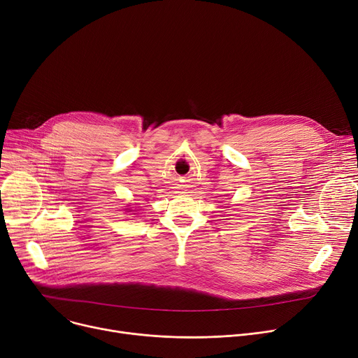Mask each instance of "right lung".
Instances as JSON below:
<instances>
[{
	"label": "right lung",
	"mask_w": 358,
	"mask_h": 358,
	"mask_svg": "<svg viewBox=\"0 0 358 358\" xmlns=\"http://www.w3.org/2000/svg\"><path fill=\"white\" fill-rule=\"evenodd\" d=\"M129 210H130V209H129Z\"/></svg>",
	"instance_id": "1"
}]
</instances>
